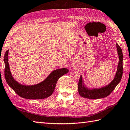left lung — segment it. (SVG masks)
<instances>
[{"label":"left lung","mask_w":130,"mask_h":130,"mask_svg":"<svg viewBox=\"0 0 130 130\" xmlns=\"http://www.w3.org/2000/svg\"><path fill=\"white\" fill-rule=\"evenodd\" d=\"M116 47L118 56H119V62L114 79L106 87L99 89H89L84 87L83 80L81 75L78 83V92L80 95L82 97L94 99L105 98L113 92L116 87L119 83L122 78L123 74V54L122 49L117 43H116Z\"/></svg>","instance_id":"obj_1"}]
</instances>
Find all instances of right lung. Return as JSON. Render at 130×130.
Instances as JSON below:
<instances>
[{
  "mask_svg": "<svg viewBox=\"0 0 130 130\" xmlns=\"http://www.w3.org/2000/svg\"><path fill=\"white\" fill-rule=\"evenodd\" d=\"M8 50L5 52L4 60L5 63L4 75L5 80L9 87L21 97L30 99H41L47 98L53 93L56 83L61 76L67 74V68L55 70L45 80L34 85H24L19 84L13 79L8 63Z\"/></svg>",
  "mask_w": 130,
  "mask_h": 130,
  "instance_id": "obj_1",
  "label": "right lung"
}]
</instances>
